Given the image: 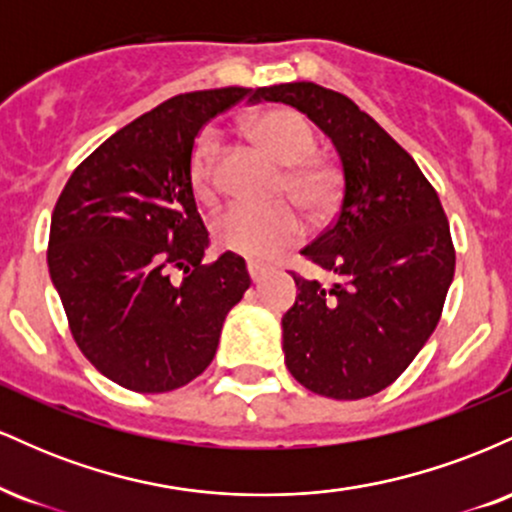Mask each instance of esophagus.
I'll return each instance as SVG.
<instances>
[{"mask_svg": "<svg viewBox=\"0 0 512 512\" xmlns=\"http://www.w3.org/2000/svg\"><path fill=\"white\" fill-rule=\"evenodd\" d=\"M248 274H250V279L257 284V281H262L264 274H267V267L260 262H248Z\"/></svg>", "mask_w": 512, "mask_h": 512, "instance_id": "34e87169", "label": "esophagus"}]
</instances>
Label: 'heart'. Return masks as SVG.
<instances>
[{"label":"heart","mask_w":512,"mask_h":512,"mask_svg":"<svg viewBox=\"0 0 512 512\" xmlns=\"http://www.w3.org/2000/svg\"><path fill=\"white\" fill-rule=\"evenodd\" d=\"M248 134L281 168L276 195L289 197L313 219H322L342 195V175L327 158L315 156L313 127L293 110L279 108L252 117ZM187 178L199 202H211L221 185V139L214 129H204L192 146ZM305 223L291 204L272 207H228L214 221V238L223 250L250 260H274L298 245Z\"/></svg>","instance_id":"1"}]
</instances>
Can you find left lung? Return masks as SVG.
<instances>
[{
    "mask_svg": "<svg viewBox=\"0 0 512 512\" xmlns=\"http://www.w3.org/2000/svg\"><path fill=\"white\" fill-rule=\"evenodd\" d=\"M315 122L342 161V204L301 255L332 286L291 272L298 298L284 315L286 368L305 390L363 399L392 385L443 315L455 245L431 182L368 113L310 81L257 88Z\"/></svg>",
    "mask_w": 512,
    "mask_h": 512,
    "instance_id": "1",
    "label": "left lung"
}]
</instances>
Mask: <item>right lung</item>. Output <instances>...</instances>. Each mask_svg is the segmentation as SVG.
<instances>
[{"mask_svg":"<svg viewBox=\"0 0 512 512\" xmlns=\"http://www.w3.org/2000/svg\"><path fill=\"white\" fill-rule=\"evenodd\" d=\"M252 88L182 93L117 129L76 166L50 221L48 267L69 332L105 378L158 395L202 375L245 260H204L209 233L187 178L197 134Z\"/></svg>","mask_w":512,"mask_h":512,"instance_id":"right-lung-1","label":"right lung"}]
</instances>
